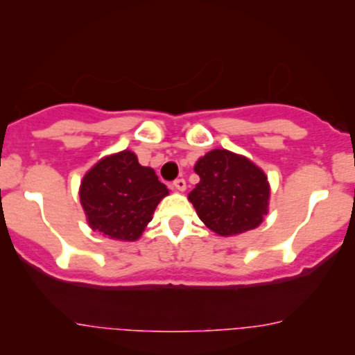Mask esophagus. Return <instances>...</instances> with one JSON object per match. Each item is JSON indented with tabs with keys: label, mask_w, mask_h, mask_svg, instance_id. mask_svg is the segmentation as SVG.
<instances>
[{
	"label": "esophagus",
	"mask_w": 355,
	"mask_h": 355,
	"mask_svg": "<svg viewBox=\"0 0 355 355\" xmlns=\"http://www.w3.org/2000/svg\"><path fill=\"white\" fill-rule=\"evenodd\" d=\"M172 187L177 191H185V189H187V182L183 180V178H177V180H175L173 183H172Z\"/></svg>",
	"instance_id": "esophagus-1"
}]
</instances>
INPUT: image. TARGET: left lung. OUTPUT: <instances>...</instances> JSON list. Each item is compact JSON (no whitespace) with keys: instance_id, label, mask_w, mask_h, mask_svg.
<instances>
[{"instance_id":"obj_1","label":"left lung","mask_w":355,"mask_h":355,"mask_svg":"<svg viewBox=\"0 0 355 355\" xmlns=\"http://www.w3.org/2000/svg\"><path fill=\"white\" fill-rule=\"evenodd\" d=\"M200 182L189 193L196 215L220 236H236L263 223L270 210L266 173L245 155L215 148L196 160Z\"/></svg>"}]
</instances>
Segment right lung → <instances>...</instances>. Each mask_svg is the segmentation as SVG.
<instances>
[{"instance_id": "1", "label": "right lung", "mask_w": 355, "mask_h": 355, "mask_svg": "<svg viewBox=\"0 0 355 355\" xmlns=\"http://www.w3.org/2000/svg\"><path fill=\"white\" fill-rule=\"evenodd\" d=\"M168 189L132 150L104 157L87 170L79 187L85 220L110 240L137 241Z\"/></svg>"}]
</instances>
